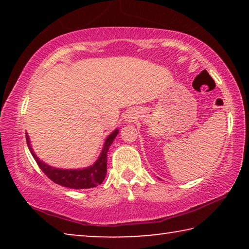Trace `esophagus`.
Returning a JSON list of instances; mask_svg holds the SVG:
<instances>
[{
	"label": "esophagus",
	"mask_w": 249,
	"mask_h": 249,
	"mask_svg": "<svg viewBox=\"0 0 249 249\" xmlns=\"http://www.w3.org/2000/svg\"><path fill=\"white\" fill-rule=\"evenodd\" d=\"M126 120H127V122L132 121V115H127V116H126Z\"/></svg>",
	"instance_id": "obj_1"
}]
</instances>
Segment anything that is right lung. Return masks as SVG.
Instances as JSON below:
<instances>
[{"instance_id": "add662e5", "label": "right lung", "mask_w": 249, "mask_h": 249, "mask_svg": "<svg viewBox=\"0 0 249 249\" xmlns=\"http://www.w3.org/2000/svg\"><path fill=\"white\" fill-rule=\"evenodd\" d=\"M117 134H119V129H115L114 132H113L107 138V141L104 142L102 153H101L99 159L96 160L93 166L86 168V169H78V170L57 169V168H53L48 165H46L45 162L40 161V160L37 158V156L34 154L31 144H29L27 134H26V142H27L28 148L33 155V157L36 160L37 165H38L41 171H43L50 180L53 181L54 183L64 185V187L71 188V189H90L101 184L105 179V176H107V151Z\"/></svg>"}]
</instances>
